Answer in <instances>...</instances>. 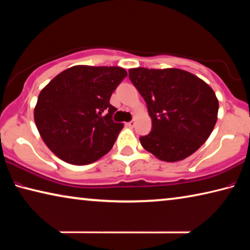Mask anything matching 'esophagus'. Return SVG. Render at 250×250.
I'll return each mask as SVG.
<instances>
[{"label": "esophagus", "mask_w": 250, "mask_h": 250, "mask_svg": "<svg viewBox=\"0 0 250 250\" xmlns=\"http://www.w3.org/2000/svg\"><path fill=\"white\" fill-rule=\"evenodd\" d=\"M126 125L130 126V128H133V126H134V120L128 122V124H126Z\"/></svg>", "instance_id": "34e87169"}]
</instances>
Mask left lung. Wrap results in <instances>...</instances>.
Wrapping results in <instances>:
<instances>
[{
	"instance_id": "left-lung-1",
	"label": "left lung",
	"mask_w": 250,
	"mask_h": 250,
	"mask_svg": "<svg viewBox=\"0 0 250 250\" xmlns=\"http://www.w3.org/2000/svg\"><path fill=\"white\" fill-rule=\"evenodd\" d=\"M129 78L145 99L152 129L140 138L158 159L180 161L204 145L217 122L218 99L207 83L180 69L129 70Z\"/></svg>"
}]
</instances>
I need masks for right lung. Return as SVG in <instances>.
I'll use <instances>...</instances> for the list:
<instances>
[{
	"label": "right lung",
	"mask_w": 250,
	"mask_h": 250,
	"mask_svg": "<svg viewBox=\"0 0 250 250\" xmlns=\"http://www.w3.org/2000/svg\"><path fill=\"white\" fill-rule=\"evenodd\" d=\"M128 75L120 66L75 65L39 94L34 121L51 151L71 165H89L112 148L124 124L114 122L111 94Z\"/></svg>",
	"instance_id": "add662e5"
}]
</instances>
